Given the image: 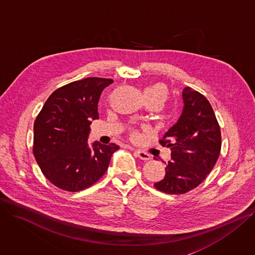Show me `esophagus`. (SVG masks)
<instances>
[{
	"mask_svg": "<svg viewBox=\"0 0 255 255\" xmlns=\"http://www.w3.org/2000/svg\"><path fill=\"white\" fill-rule=\"evenodd\" d=\"M134 154L136 155V157H138L139 159H142L144 161H148L151 159V156L146 153L145 151H140V150H134Z\"/></svg>",
	"mask_w": 255,
	"mask_h": 255,
	"instance_id": "esophagus-1",
	"label": "esophagus"
}]
</instances>
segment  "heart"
Wrapping results in <instances>:
<instances>
[{"label":"heart","instance_id":"heart-1","mask_svg":"<svg viewBox=\"0 0 255 255\" xmlns=\"http://www.w3.org/2000/svg\"><path fill=\"white\" fill-rule=\"evenodd\" d=\"M144 93L147 100L154 99L159 101L162 105L168 100V96H169L167 86L162 83H156L151 85V86L145 89ZM132 134H134V132H132Z\"/></svg>","mask_w":255,"mask_h":255}]
</instances>
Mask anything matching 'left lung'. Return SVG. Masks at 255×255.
I'll return each mask as SVG.
<instances>
[{"label": "left lung", "instance_id": "1", "mask_svg": "<svg viewBox=\"0 0 255 255\" xmlns=\"http://www.w3.org/2000/svg\"><path fill=\"white\" fill-rule=\"evenodd\" d=\"M178 122L159 143L171 150L165 176L154 184L169 194H182L200 185L214 168L221 151V129L209 100L190 87L182 91Z\"/></svg>", "mask_w": 255, "mask_h": 255}]
</instances>
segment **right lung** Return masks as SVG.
<instances>
[{
  "label": "right lung",
  "mask_w": 255,
  "mask_h": 255,
  "mask_svg": "<svg viewBox=\"0 0 255 255\" xmlns=\"http://www.w3.org/2000/svg\"><path fill=\"white\" fill-rule=\"evenodd\" d=\"M112 79L90 77L56 89L34 122L33 155L42 174L56 187L80 191L106 172L120 147L95 142L88 146L92 121L99 119L98 102Z\"/></svg>",
  "instance_id": "add662e5"
}]
</instances>
